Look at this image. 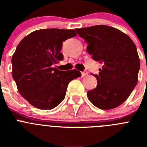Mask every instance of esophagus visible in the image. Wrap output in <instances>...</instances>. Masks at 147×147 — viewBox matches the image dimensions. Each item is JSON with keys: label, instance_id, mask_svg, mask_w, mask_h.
<instances>
[{"label": "esophagus", "instance_id": "34e87169", "mask_svg": "<svg viewBox=\"0 0 147 147\" xmlns=\"http://www.w3.org/2000/svg\"><path fill=\"white\" fill-rule=\"evenodd\" d=\"M88 74V72L87 71H83V72H82V77H84V76H87V75Z\"/></svg>", "mask_w": 147, "mask_h": 147}]
</instances>
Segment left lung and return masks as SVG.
<instances>
[{
    "label": "left lung",
    "instance_id": "left-lung-1",
    "mask_svg": "<svg viewBox=\"0 0 147 147\" xmlns=\"http://www.w3.org/2000/svg\"><path fill=\"white\" fill-rule=\"evenodd\" d=\"M76 31L88 44V54L104 64L98 75H94L98 84L88 92V99L102 110L119 107L137 85L140 59L136 45L128 35L108 26H93Z\"/></svg>",
    "mask_w": 147,
    "mask_h": 147
}]
</instances>
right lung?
Listing matches in <instances>:
<instances>
[{
  "instance_id": "1",
  "label": "right lung",
  "mask_w": 147,
  "mask_h": 147,
  "mask_svg": "<svg viewBox=\"0 0 147 147\" xmlns=\"http://www.w3.org/2000/svg\"><path fill=\"white\" fill-rule=\"evenodd\" d=\"M76 35L74 29L36 30L18 45L11 58V74L20 94L32 106L56 107L65 98L68 83L81 76L77 70L63 71L52 66L63 59L62 42Z\"/></svg>"
}]
</instances>
